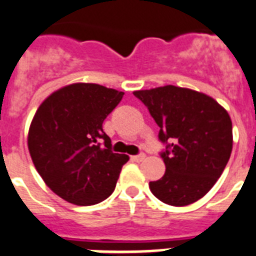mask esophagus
<instances>
[{
  "label": "esophagus",
  "mask_w": 256,
  "mask_h": 256,
  "mask_svg": "<svg viewBox=\"0 0 256 256\" xmlns=\"http://www.w3.org/2000/svg\"><path fill=\"white\" fill-rule=\"evenodd\" d=\"M145 160V154L144 153H140V154H137V156H133L132 157V161L134 162H141Z\"/></svg>",
  "instance_id": "esophagus-1"
}]
</instances>
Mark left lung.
Returning a JSON list of instances; mask_svg holds the SVG:
<instances>
[{"label": "left lung", "instance_id": "1", "mask_svg": "<svg viewBox=\"0 0 256 256\" xmlns=\"http://www.w3.org/2000/svg\"><path fill=\"white\" fill-rule=\"evenodd\" d=\"M160 126L166 166L149 188L164 204L184 206L212 188L229 161L233 126L226 110L213 98L168 85L133 92Z\"/></svg>", "mask_w": 256, "mask_h": 256}]
</instances>
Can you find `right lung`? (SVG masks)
I'll return each mask as SVG.
<instances>
[{"mask_svg":"<svg viewBox=\"0 0 256 256\" xmlns=\"http://www.w3.org/2000/svg\"><path fill=\"white\" fill-rule=\"evenodd\" d=\"M124 92L96 84H73L50 94L28 130V150L46 184L76 206L108 198L130 157L114 153L103 122Z\"/></svg>","mask_w":256,"mask_h":256,"instance_id":"right-lung-1","label":"right lung"}]
</instances>
